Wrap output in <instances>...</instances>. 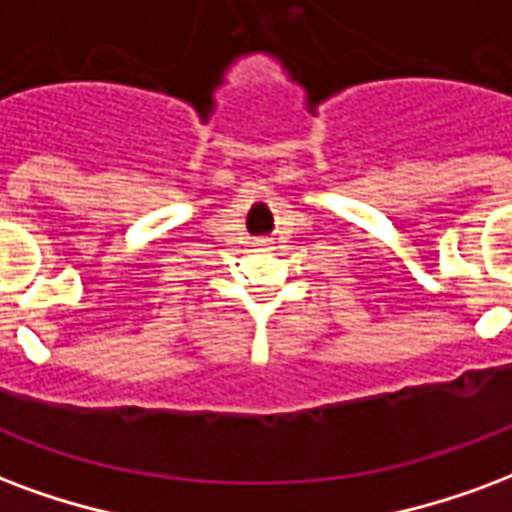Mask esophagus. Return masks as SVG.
<instances>
[{
  "instance_id": "1",
  "label": "esophagus",
  "mask_w": 512,
  "mask_h": 512,
  "mask_svg": "<svg viewBox=\"0 0 512 512\" xmlns=\"http://www.w3.org/2000/svg\"><path fill=\"white\" fill-rule=\"evenodd\" d=\"M257 246H260V249H266L268 241H266V238H260V241H257Z\"/></svg>"
}]
</instances>
